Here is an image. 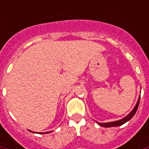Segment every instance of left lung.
I'll return each instance as SVG.
<instances>
[{
  "instance_id": "1",
  "label": "left lung",
  "mask_w": 149,
  "mask_h": 149,
  "mask_svg": "<svg viewBox=\"0 0 149 149\" xmlns=\"http://www.w3.org/2000/svg\"><path fill=\"white\" fill-rule=\"evenodd\" d=\"M141 98V97H140ZM139 102H140V99L137 101V103L135 106V107L133 108V110L131 111L130 114H128L127 116L125 117L124 118L119 120V121H115V122H107V123H99V125H101V126H103V127H114V126H119V125H123L124 123H125L126 122H128L129 120H130L133 116L134 114H136V111H137V108H138V106H139Z\"/></svg>"
}]
</instances>
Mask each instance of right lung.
<instances>
[{
  "label": "right lung",
  "mask_w": 149,
  "mask_h": 149,
  "mask_svg": "<svg viewBox=\"0 0 149 149\" xmlns=\"http://www.w3.org/2000/svg\"><path fill=\"white\" fill-rule=\"evenodd\" d=\"M46 133H47V132H46ZM48 133H49V132H48Z\"/></svg>",
  "instance_id": "1"
}]
</instances>
